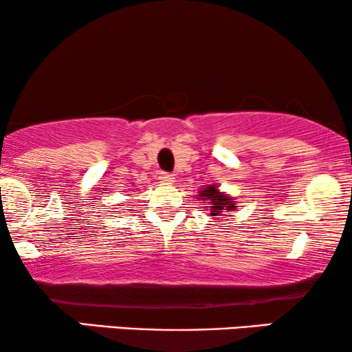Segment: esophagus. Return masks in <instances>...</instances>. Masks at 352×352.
I'll use <instances>...</instances> for the list:
<instances>
[{
	"label": "esophagus",
	"instance_id": "esophagus-1",
	"mask_svg": "<svg viewBox=\"0 0 352 352\" xmlns=\"http://www.w3.org/2000/svg\"><path fill=\"white\" fill-rule=\"evenodd\" d=\"M158 179H160L162 182H165V184H170V182H173V179H175V176H173L171 173L163 171V173H160V176H158Z\"/></svg>",
	"mask_w": 352,
	"mask_h": 352
}]
</instances>
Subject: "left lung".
<instances>
[{"mask_svg":"<svg viewBox=\"0 0 352 352\" xmlns=\"http://www.w3.org/2000/svg\"><path fill=\"white\" fill-rule=\"evenodd\" d=\"M200 199L206 200V204L211 205V216H228V211H234L237 208V205L234 204V199H229L228 195L221 194L216 189V186H210L205 190H200Z\"/></svg>","mask_w":352,"mask_h":352,"instance_id":"left-lung-1","label":"left lung"}]
</instances>
